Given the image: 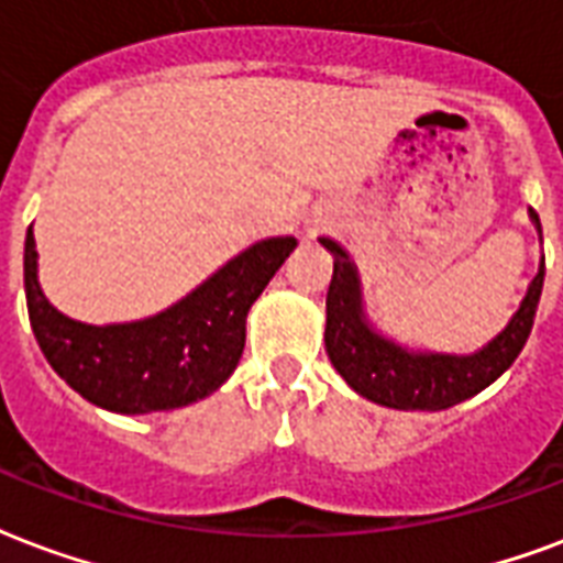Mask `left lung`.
<instances>
[{
    "mask_svg": "<svg viewBox=\"0 0 563 563\" xmlns=\"http://www.w3.org/2000/svg\"><path fill=\"white\" fill-rule=\"evenodd\" d=\"M531 218L540 227L538 214L531 212ZM321 244L333 256L324 349L330 363L349 380L351 389L375 405L396 407V410H445L461 405L475 393H482L484 386H490L517 360L529 339L543 291V265L531 280L529 295L522 298L517 316L487 349L470 357L410 354L368 328L360 310V283L349 253L333 239H321Z\"/></svg>",
    "mask_w": 563,
    "mask_h": 563,
    "instance_id": "left-lung-1",
    "label": "left lung"
}]
</instances>
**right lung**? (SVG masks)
Masks as SVG:
<instances>
[{"label":"right lung","instance_id":"right-lung-1","mask_svg":"<svg viewBox=\"0 0 563 563\" xmlns=\"http://www.w3.org/2000/svg\"><path fill=\"white\" fill-rule=\"evenodd\" d=\"M295 239H265L153 319L132 324H81L55 310L37 286L32 227L25 233V303L43 357L91 405L114 413H153L200 401L239 366L251 303Z\"/></svg>","mask_w":563,"mask_h":563}]
</instances>
